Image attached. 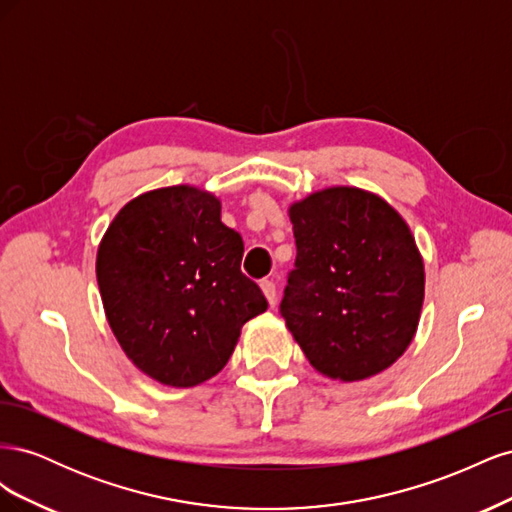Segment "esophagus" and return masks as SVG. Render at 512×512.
<instances>
[{"label": "esophagus", "mask_w": 512, "mask_h": 512, "mask_svg": "<svg viewBox=\"0 0 512 512\" xmlns=\"http://www.w3.org/2000/svg\"><path fill=\"white\" fill-rule=\"evenodd\" d=\"M260 288H262V294H265L269 305H275V299H277V288L271 280H262L260 282Z\"/></svg>", "instance_id": "obj_1"}]
</instances>
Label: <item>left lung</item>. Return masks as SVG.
Instances as JSON below:
<instances>
[{
    "label": "left lung",
    "instance_id": "obj_1",
    "mask_svg": "<svg viewBox=\"0 0 512 512\" xmlns=\"http://www.w3.org/2000/svg\"><path fill=\"white\" fill-rule=\"evenodd\" d=\"M297 260L280 305L318 374L359 382L408 350L425 265L406 220L374 192L333 185L288 207Z\"/></svg>",
    "mask_w": 512,
    "mask_h": 512
}]
</instances>
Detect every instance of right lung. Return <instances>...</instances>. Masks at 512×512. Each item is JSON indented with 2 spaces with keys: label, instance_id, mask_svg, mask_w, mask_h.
I'll return each instance as SVG.
<instances>
[{
  "label": "right lung",
  "instance_id": "right-lung-1",
  "mask_svg": "<svg viewBox=\"0 0 512 512\" xmlns=\"http://www.w3.org/2000/svg\"><path fill=\"white\" fill-rule=\"evenodd\" d=\"M241 258L243 239L207 190L170 185L119 209L96 277L108 327L134 367L175 389L220 374L243 324L267 309Z\"/></svg>",
  "mask_w": 512,
  "mask_h": 512
}]
</instances>
